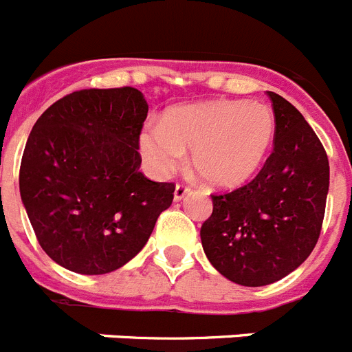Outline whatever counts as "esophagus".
Returning <instances> with one entry per match:
<instances>
[{"mask_svg": "<svg viewBox=\"0 0 352 352\" xmlns=\"http://www.w3.org/2000/svg\"><path fill=\"white\" fill-rule=\"evenodd\" d=\"M188 192H190V188L185 187V185H176V188H174V201H182Z\"/></svg>", "mask_w": 352, "mask_h": 352, "instance_id": "1", "label": "esophagus"}]
</instances>
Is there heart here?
Here are the masks:
<instances>
[{"mask_svg":"<svg viewBox=\"0 0 352 352\" xmlns=\"http://www.w3.org/2000/svg\"><path fill=\"white\" fill-rule=\"evenodd\" d=\"M272 108L249 101H208L170 108L164 122L140 131L147 170L167 178L192 151V167L208 185L235 188L253 178L276 137Z\"/></svg>","mask_w":352,"mask_h":352,"instance_id":"b5f03b06","label":"heart"}]
</instances>
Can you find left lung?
<instances>
[{
    "label": "left lung",
    "instance_id": "obj_1",
    "mask_svg": "<svg viewBox=\"0 0 352 352\" xmlns=\"http://www.w3.org/2000/svg\"><path fill=\"white\" fill-rule=\"evenodd\" d=\"M276 117L274 149L253 182L212 196L201 226L206 258L242 287L279 281L314 251L329 190V162L301 112L267 92Z\"/></svg>",
    "mask_w": 352,
    "mask_h": 352
}]
</instances>
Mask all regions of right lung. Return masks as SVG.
Segmentation results:
<instances>
[{
  "mask_svg": "<svg viewBox=\"0 0 352 352\" xmlns=\"http://www.w3.org/2000/svg\"><path fill=\"white\" fill-rule=\"evenodd\" d=\"M147 101L133 87L78 90L33 124L21 199L41 248L78 274H107L146 245L173 203V183L139 170Z\"/></svg>",
  "mask_w": 352,
  "mask_h": 352,
  "instance_id": "obj_1",
  "label": "right lung"
}]
</instances>
